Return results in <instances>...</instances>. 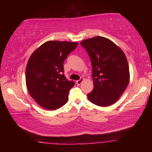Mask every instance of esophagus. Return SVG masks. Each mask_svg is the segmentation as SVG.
<instances>
[{"mask_svg": "<svg viewBox=\"0 0 152 152\" xmlns=\"http://www.w3.org/2000/svg\"><path fill=\"white\" fill-rule=\"evenodd\" d=\"M84 81V78H81L80 79H79L78 80L76 81V84H78V85H80V84H82V82Z\"/></svg>", "mask_w": 152, "mask_h": 152, "instance_id": "1", "label": "esophagus"}]
</instances>
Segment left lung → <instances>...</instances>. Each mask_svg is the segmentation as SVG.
Segmentation results:
<instances>
[{
  "instance_id": "8db88e82",
  "label": "left lung",
  "mask_w": 152,
  "mask_h": 152,
  "mask_svg": "<svg viewBox=\"0 0 152 152\" xmlns=\"http://www.w3.org/2000/svg\"><path fill=\"white\" fill-rule=\"evenodd\" d=\"M91 60L94 88L88 100L100 107L114 104L124 92L129 82L126 56L112 41L101 36L80 43Z\"/></svg>"
}]
</instances>
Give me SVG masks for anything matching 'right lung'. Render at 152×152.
Here are the masks:
<instances>
[{
	"label": "right lung",
	"mask_w": 152,
	"mask_h": 152,
	"mask_svg": "<svg viewBox=\"0 0 152 152\" xmlns=\"http://www.w3.org/2000/svg\"><path fill=\"white\" fill-rule=\"evenodd\" d=\"M78 43L48 41L38 48L28 60L26 85L37 103L48 110L65 104L70 90L74 86L64 74V61Z\"/></svg>",
	"instance_id": "add662e5"
}]
</instances>
